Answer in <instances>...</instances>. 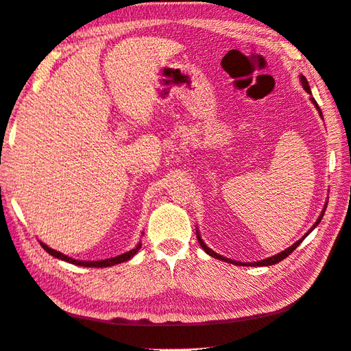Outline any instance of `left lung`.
Listing matches in <instances>:
<instances>
[{
  "instance_id": "obj_1",
  "label": "left lung",
  "mask_w": 351,
  "mask_h": 351,
  "mask_svg": "<svg viewBox=\"0 0 351 351\" xmlns=\"http://www.w3.org/2000/svg\"><path fill=\"white\" fill-rule=\"evenodd\" d=\"M301 84H302V87H304V90L307 92V93H310L311 95V90H310V86H308V82H307V78H305L304 75H301ZM311 99V103L315 104V107H316V110H317V113H319V117L322 118V112H321V109H319V106H317V103H316V99L311 97L310 98ZM324 119V118H322ZM328 202V201H327ZM326 208H327V206L324 207V210L321 212V215H319V218L316 219V222L313 224V227L310 228V230L304 234V237L299 239V241H296L295 244L293 245H290L289 248H285V250H282L281 253H278V254H273V256H270V258H265V259H261V261H256V263H241V261H233V259H230V258H226V256H222V254H219V253H216V252H213L212 248H208L207 247V244L206 242L202 241V238H201V234H199V230H197L196 228V238H197V242H199V245L202 247V250L206 252L207 254H210V256L212 258H215V259H219V261H226V263H228V264H233V265H242V267H267V265H273V264H278V263H281L282 259H285L287 256H289V254L295 250V248H298V245L301 244V242L308 237V234L313 232V228L315 227H317V224H319L321 222V219H322V216H324V213H326Z\"/></svg>"
}]
</instances>
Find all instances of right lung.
Segmentation results:
<instances>
[{"label":"right lung","instance_id":"obj_1","mask_svg":"<svg viewBox=\"0 0 351 351\" xmlns=\"http://www.w3.org/2000/svg\"><path fill=\"white\" fill-rule=\"evenodd\" d=\"M40 244H41L44 250H46L49 254H52V256L56 258V259L66 261V263H69V264H75V265H81V267H98V269H99V267H112V265H117V264H121V263H125V261H129V259L135 256L139 248H141V245H143L141 242H138L135 248H132V250L125 252L123 254H118V256H113V258H107V259H101V261H78V259H73V258L67 256V254H64V253L53 250V248H50L49 245H46L41 241H40Z\"/></svg>","mask_w":351,"mask_h":351}]
</instances>
